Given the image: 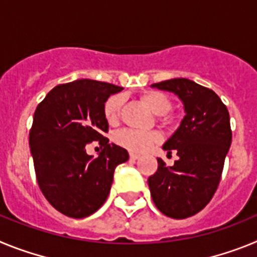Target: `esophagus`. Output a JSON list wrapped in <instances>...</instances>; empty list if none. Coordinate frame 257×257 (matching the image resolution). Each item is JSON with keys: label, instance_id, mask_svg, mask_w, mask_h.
I'll return each instance as SVG.
<instances>
[{"label": "esophagus", "instance_id": "obj_1", "mask_svg": "<svg viewBox=\"0 0 257 257\" xmlns=\"http://www.w3.org/2000/svg\"><path fill=\"white\" fill-rule=\"evenodd\" d=\"M139 158H140V154H138V153H130V160L136 161V160H139Z\"/></svg>", "mask_w": 257, "mask_h": 257}]
</instances>
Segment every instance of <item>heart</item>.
I'll list each match as a JSON object with an SVG mask.
<instances>
[{"label": "heart", "instance_id": "1", "mask_svg": "<svg viewBox=\"0 0 257 257\" xmlns=\"http://www.w3.org/2000/svg\"><path fill=\"white\" fill-rule=\"evenodd\" d=\"M144 103L153 110L156 114L163 115L170 112L171 100L160 91H147L143 94ZM123 97L121 95H113L104 104V117L110 124L117 123L121 114ZM114 142L122 148L135 153L147 152L154 143L161 139L160 134L156 131H138L133 128H123L114 134Z\"/></svg>", "mask_w": 257, "mask_h": 257}]
</instances>
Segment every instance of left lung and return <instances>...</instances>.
Masks as SVG:
<instances>
[{
    "label": "left lung",
    "mask_w": 257,
    "mask_h": 257,
    "mask_svg": "<svg viewBox=\"0 0 257 257\" xmlns=\"http://www.w3.org/2000/svg\"><path fill=\"white\" fill-rule=\"evenodd\" d=\"M152 87L178 95L185 115L162 147L176 152L179 160L167 167L157 158L158 169L148 179L151 196L163 215L185 219L205 208L216 192L231 144L229 112L212 90L190 79H167Z\"/></svg>",
    "instance_id": "8db88e82"
}]
</instances>
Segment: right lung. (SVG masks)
I'll return each mask as SVG.
<instances>
[{
	"instance_id": "1",
	"label": "right lung",
	"mask_w": 257,
	"mask_h": 257,
	"mask_svg": "<svg viewBox=\"0 0 257 257\" xmlns=\"http://www.w3.org/2000/svg\"><path fill=\"white\" fill-rule=\"evenodd\" d=\"M122 87L94 79L58 85L38 104L29 133V147L41 192L50 205L67 216L82 219L103 206L119 163L128 160L124 148L110 144L104 104ZM103 151L92 159L88 142Z\"/></svg>"
}]
</instances>
